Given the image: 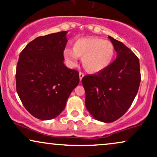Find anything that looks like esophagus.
<instances>
[{
    "mask_svg": "<svg viewBox=\"0 0 157 157\" xmlns=\"http://www.w3.org/2000/svg\"><path fill=\"white\" fill-rule=\"evenodd\" d=\"M79 76H80V80H82V77H84V74L82 72H80V73H79Z\"/></svg>",
    "mask_w": 157,
    "mask_h": 157,
    "instance_id": "obj_1",
    "label": "esophagus"
}]
</instances>
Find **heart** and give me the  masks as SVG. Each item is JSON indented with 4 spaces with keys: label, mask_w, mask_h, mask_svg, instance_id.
Here are the masks:
<instances>
[{
    "label": "heart",
    "mask_w": 157,
    "mask_h": 157,
    "mask_svg": "<svg viewBox=\"0 0 157 157\" xmlns=\"http://www.w3.org/2000/svg\"><path fill=\"white\" fill-rule=\"evenodd\" d=\"M115 56V48L109 41L98 37H83L73 43V49L66 48L63 57L71 66L82 58L84 69L90 73H97L109 67Z\"/></svg>",
    "instance_id": "b5f03b06"
}]
</instances>
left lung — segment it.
I'll use <instances>...</instances> for the list:
<instances>
[{"label": "left lung", "instance_id": "1", "mask_svg": "<svg viewBox=\"0 0 157 157\" xmlns=\"http://www.w3.org/2000/svg\"><path fill=\"white\" fill-rule=\"evenodd\" d=\"M116 59L103 71L82 79L86 107L94 118L105 123L118 120L132 104L140 83L139 59L122 42L108 36Z\"/></svg>", "mask_w": 157, "mask_h": 157}]
</instances>
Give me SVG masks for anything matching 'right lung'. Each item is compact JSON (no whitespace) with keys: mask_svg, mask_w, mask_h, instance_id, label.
<instances>
[{"mask_svg":"<svg viewBox=\"0 0 157 157\" xmlns=\"http://www.w3.org/2000/svg\"><path fill=\"white\" fill-rule=\"evenodd\" d=\"M67 31L42 36L20 52L16 89L25 109L40 120L57 117L80 82L79 72L64 65Z\"/></svg>","mask_w":157,"mask_h":157,"instance_id":"obj_1","label":"right lung"}]
</instances>
